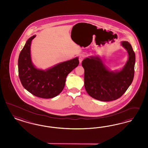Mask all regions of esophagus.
<instances>
[{
  "mask_svg": "<svg viewBox=\"0 0 148 148\" xmlns=\"http://www.w3.org/2000/svg\"><path fill=\"white\" fill-rule=\"evenodd\" d=\"M85 56L84 55H80L79 56V58L80 63L82 62V61L85 59Z\"/></svg>",
  "mask_w": 148,
  "mask_h": 148,
  "instance_id": "1",
  "label": "esophagus"
}]
</instances>
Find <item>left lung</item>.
<instances>
[{
    "mask_svg": "<svg viewBox=\"0 0 148 148\" xmlns=\"http://www.w3.org/2000/svg\"><path fill=\"white\" fill-rule=\"evenodd\" d=\"M121 45L127 50L129 60L120 72L108 71L97 57L82 61L85 87L92 98L103 101L115 100L121 97L131 84L134 77L135 54L128 42L123 41Z\"/></svg>",
    "mask_w": 148,
    "mask_h": 148,
    "instance_id": "obj_1",
    "label": "left lung"
}]
</instances>
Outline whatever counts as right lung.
Masks as SVG:
<instances>
[{"instance_id": "right-lung-1", "label": "right lung", "mask_w": 148, "mask_h": 148, "mask_svg": "<svg viewBox=\"0 0 148 148\" xmlns=\"http://www.w3.org/2000/svg\"><path fill=\"white\" fill-rule=\"evenodd\" d=\"M36 35L27 40L18 58V74L23 86L34 95L52 98L62 90L68 74L79 64L77 58L59 63L44 71L35 67L32 62L30 45Z\"/></svg>"}]
</instances>
